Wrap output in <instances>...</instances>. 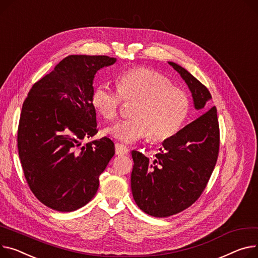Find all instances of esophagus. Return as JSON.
Listing matches in <instances>:
<instances>
[{"label":"esophagus","instance_id":"esophagus-1","mask_svg":"<svg viewBox=\"0 0 258 258\" xmlns=\"http://www.w3.org/2000/svg\"><path fill=\"white\" fill-rule=\"evenodd\" d=\"M115 151L118 156H124V154H127L130 152V150L126 146H124L122 144H119V143H117L115 145Z\"/></svg>","mask_w":258,"mask_h":258}]
</instances>
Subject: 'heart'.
<instances>
[{
    "label": "heart",
    "instance_id": "heart-1",
    "mask_svg": "<svg viewBox=\"0 0 258 258\" xmlns=\"http://www.w3.org/2000/svg\"><path fill=\"white\" fill-rule=\"evenodd\" d=\"M116 85L118 91L108 83L96 85L91 94V105L102 118L113 120L122 99L135 102L131 109L132 118L106 130L120 142L131 144L148 136L152 141L167 140L181 128L190 113L187 93L153 70L132 68L117 78Z\"/></svg>",
    "mask_w": 258,
    "mask_h": 258
}]
</instances>
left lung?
<instances>
[{"label":"left lung","mask_w":258,"mask_h":258,"mask_svg":"<svg viewBox=\"0 0 258 258\" xmlns=\"http://www.w3.org/2000/svg\"><path fill=\"white\" fill-rule=\"evenodd\" d=\"M186 83L200 116L163 142L153 159L133 150V197L147 215L165 218L187 209L200 197L216 166L220 130L209 89L183 67L168 62Z\"/></svg>","instance_id":"obj_1"}]
</instances>
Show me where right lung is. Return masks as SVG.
<instances>
[{"label": "right lung", "mask_w": 258, "mask_h": 258, "mask_svg": "<svg viewBox=\"0 0 258 258\" xmlns=\"http://www.w3.org/2000/svg\"><path fill=\"white\" fill-rule=\"evenodd\" d=\"M115 62L108 56H68L32 86L24 101L17 130L22 167L32 193L51 210L74 212L87 204L115 154L106 137L81 146L97 134L94 76Z\"/></svg>", "instance_id": "obj_1"}]
</instances>
